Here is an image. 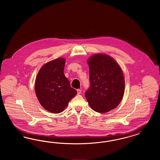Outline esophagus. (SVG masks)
Instances as JSON below:
<instances>
[{
    "label": "esophagus",
    "instance_id": "esophagus-1",
    "mask_svg": "<svg viewBox=\"0 0 160 160\" xmlns=\"http://www.w3.org/2000/svg\"><path fill=\"white\" fill-rule=\"evenodd\" d=\"M77 94H78V95H80V94L81 93V92H82V91H81L80 89H77Z\"/></svg>",
    "mask_w": 160,
    "mask_h": 160
}]
</instances>
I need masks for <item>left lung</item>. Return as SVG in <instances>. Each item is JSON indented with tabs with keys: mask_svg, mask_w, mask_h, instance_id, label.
<instances>
[{
	"mask_svg": "<svg viewBox=\"0 0 160 160\" xmlns=\"http://www.w3.org/2000/svg\"><path fill=\"white\" fill-rule=\"evenodd\" d=\"M91 86L85 97L92 109L106 113L120 104L125 91V80L118 62L108 54L97 53L88 59Z\"/></svg>",
	"mask_w": 160,
	"mask_h": 160,
	"instance_id": "obj_1",
	"label": "left lung"
}]
</instances>
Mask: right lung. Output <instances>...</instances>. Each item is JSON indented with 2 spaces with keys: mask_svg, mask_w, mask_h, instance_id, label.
Masks as SVG:
<instances>
[{
  "mask_svg": "<svg viewBox=\"0 0 160 160\" xmlns=\"http://www.w3.org/2000/svg\"><path fill=\"white\" fill-rule=\"evenodd\" d=\"M65 59L59 58L45 63L38 72L35 91L38 100L46 110L59 113L77 93L71 87L63 69Z\"/></svg>",
  "mask_w": 160,
  "mask_h": 160,
  "instance_id": "obj_1",
  "label": "right lung"
}]
</instances>
